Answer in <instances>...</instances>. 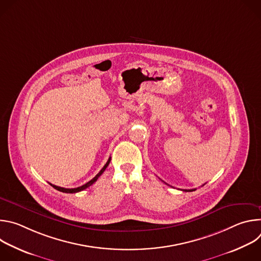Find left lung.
Masks as SVG:
<instances>
[{"mask_svg":"<svg viewBox=\"0 0 261 261\" xmlns=\"http://www.w3.org/2000/svg\"><path fill=\"white\" fill-rule=\"evenodd\" d=\"M195 190H196V189H191V190H182V191H186V192H188V191H190V192H191V191H195Z\"/></svg>","mask_w":261,"mask_h":261,"instance_id":"left-lung-1","label":"left lung"}]
</instances>
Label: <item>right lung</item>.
Returning <instances> with one entry per match:
<instances>
[{
  "mask_svg": "<svg viewBox=\"0 0 261 261\" xmlns=\"http://www.w3.org/2000/svg\"><path fill=\"white\" fill-rule=\"evenodd\" d=\"M110 159L111 158H109L108 160H107V162H106V164L103 166V168L99 171V173H97L96 174V176L95 177H93L90 181H88L87 184H85V185H83V186H81V187H77V188H72V189H67V188H62V187H58V186H56V185H53V184H50L53 187L55 188V189H57L58 191H60V192H64V193H76V192H80V191H83V190H85V189H87L88 187H90L91 185H93L97 179H98V177L104 172V170L106 169V167L108 166V164H109V162H110Z\"/></svg>",
  "mask_w": 261,
  "mask_h": 261,
  "instance_id": "add662e5",
  "label": "right lung"
}]
</instances>
